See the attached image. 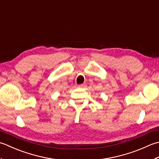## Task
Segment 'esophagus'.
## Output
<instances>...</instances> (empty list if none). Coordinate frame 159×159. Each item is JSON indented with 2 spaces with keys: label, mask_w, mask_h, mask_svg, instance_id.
Returning a JSON list of instances; mask_svg holds the SVG:
<instances>
[{
  "label": "esophagus",
  "mask_w": 159,
  "mask_h": 159,
  "mask_svg": "<svg viewBox=\"0 0 159 159\" xmlns=\"http://www.w3.org/2000/svg\"><path fill=\"white\" fill-rule=\"evenodd\" d=\"M85 86H86V84H80V85H78V87L82 88V87H84Z\"/></svg>",
  "instance_id": "34e87169"
}]
</instances>
